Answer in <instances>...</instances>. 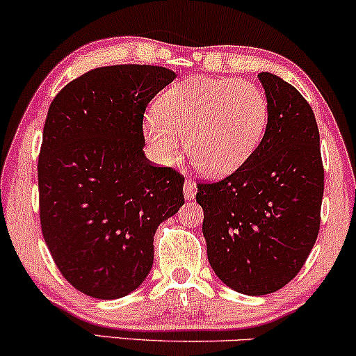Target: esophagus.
<instances>
[{
  "instance_id": "1",
  "label": "esophagus",
  "mask_w": 356,
  "mask_h": 356,
  "mask_svg": "<svg viewBox=\"0 0 356 356\" xmlns=\"http://www.w3.org/2000/svg\"><path fill=\"white\" fill-rule=\"evenodd\" d=\"M195 192H197L195 182L192 179H186V182H184V195H186V199H194Z\"/></svg>"
}]
</instances>
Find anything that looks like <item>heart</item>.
<instances>
[{
    "instance_id": "heart-1",
    "label": "heart",
    "mask_w": 356,
    "mask_h": 356,
    "mask_svg": "<svg viewBox=\"0 0 356 356\" xmlns=\"http://www.w3.org/2000/svg\"><path fill=\"white\" fill-rule=\"evenodd\" d=\"M269 104L256 83L194 75L177 81L145 120V137L161 164H175L184 138L192 164L207 175H226L263 140Z\"/></svg>"
}]
</instances>
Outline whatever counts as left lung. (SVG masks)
<instances>
[{"label": "left lung", "mask_w": 356, "mask_h": 356, "mask_svg": "<svg viewBox=\"0 0 356 356\" xmlns=\"http://www.w3.org/2000/svg\"><path fill=\"white\" fill-rule=\"evenodd\" d=\"M269 104L263 140L239 169L199 182L207 259L224 284L263 296L295 277L316 243L325 189L320 132L288 81L259 73Z\"/></svg>", "instance_id": "obj_1"}]
</instances>
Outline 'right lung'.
Masks as SVG:
<instances>
[{
	"instance_id": "right-lung-1",
	"label": "right lung",
	"mask_w": 356,
	"mask_h": 356,
	"mask_svg": "<svg viewBox=\"0 0 356 356\" xmlns=\"http://www.w3.org/2000/svg\"><path fill=\"white\" fill-rule=\"evenodd\" d=\"M175 73L154 65L90 70L48 108L38 157L40 222L56 268L99 300L137 289L154 234L184 204V177L144 155V113Z\"/></svg>"
}]
</instances>
